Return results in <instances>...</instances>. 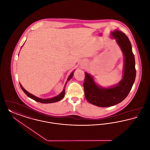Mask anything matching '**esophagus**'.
<instances>
[{
  "mask_svg": "<svg viewBox=\"0 0 150 150\" xmlns=\"http://www.w3.org/2000/svg\"><path fill=\"white\" fill-rule=\"evenodd\" d=\"M84 63H82V66H84Z\"/></svg>",
  "mask_w": 150,
  "mask_h": 150,
  "instance_id": "1",
  "label": "esophagus"
}]
</instances>
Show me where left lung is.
<instances>
[{
  "mask_svg": "<svg viewBox=\"0 0 150 150\" xmlns=\"http://www.w3.org/2000/svg\"><path fill=\"white\" fill-rule=\"evenodd\" d=\"M110 35L124 56L122 79L115 86L106 88L97 84L91 74L85 72L83 87L86 98L89 103L99 107H109L122 101L132 89L136 76L135 57L128 37L117 29L112 32Z\"/></svg>",
  "mask_w": 150,
  "mask_h": 150,
  "instance_id": "1",
  "label": "left lung"
}]
</instances>
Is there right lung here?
<instances>
[{"mask_svg": "<svg viewBox=\"0 0 150 150\" xmlns=\"http://www.w3.org/2000/svg\"><path fill=\"white\" fill-rule=\"evenodd\" d=\"M74 71L70 75H69V78H67V80L64 84V88L63 89L62 92L57 96H55V97H52V98H39V97H36L35 95L30 93L29 92H28L27 91H26L24 88H23V87L21 86V84L20 83V87L22 89V90L23 91V92L27 95V96L29 97H30V98L35 100L37 102H39V103H44V104H49V103H55V102H57V101H60L61 100H62V98L64 96V94H65V87L67 84V83L72 78L73 76V75H74Z\"/></svg>", "mask_w": 150, "mask_h": 150, "instance_id": "obj_1", "label": "right lung"}]
</instances>
